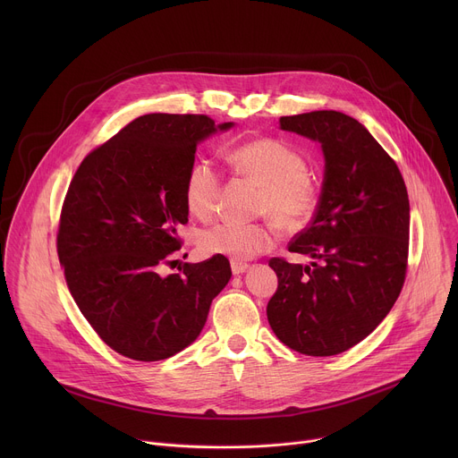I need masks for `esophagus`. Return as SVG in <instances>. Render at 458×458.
Segmentation results:
<instances>
[{"label":"esophagus","mask_w":458,"mask_h":458,"mask_svg":"<svg viewBox=\"0 0 458 458\" xmlns=\"http://www.w3.org/2000/svg\"><path fill=\"white\" fill-rule=\"evenodd\" d=\"M230 267H232V274H233V276H241V274H244L246 268H248L246 263H242V260H235V259L230 260Z\"/></svg>","instance_id":"obj_1"}]
</instances>
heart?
Instances as JSON below:
<instances>
[{
	"label": "heart",
	"mask_w": 458,
	"mask_h": 458,
	"mask_svg": "<svg viewBox=\"0 0 458 458\" xmlns=\"http://www.w3.org/2000/svg\"><path fill=\"white\" fill-rule=\"evenodd\" d=\"M233 168L263 184L259 212L272 216L283 228H301L317 205V186L308 175L304 157L284 141L265 138L230 150ZM221 172L212 159L195 161L184 182L186 205L191 214L208 217L216 212L221 193ZM277 239L272 223L217 221L198 233L199 248L208 255L235 260L251 259L274 246Z\"/></svg>",
	"instance_id": "b5f03b06"
}]
</instances>
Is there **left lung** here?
I'll return each instance as SVG.
<instances>
[{
	"instance_id": "left-lung-1",
	"label": "left lung",
	"mask_w": 458,
	"mask_h": 458,
	"mask_svg": "<svg viewBox=\"0 0 458 458\" xmlns=\"http://www.w3.org/2000/svg\"><path fill=\"white\" fill-rule=\"evenodd\" d=\"M279 123L318 141L326 165L315 216L288 244L315 260L302 267L270 259L279 284L267 315L288 348L330 357L366 339L404 286L408 190L397 163L357 119L315 110Z\"/></svg>"
}]
</instances>
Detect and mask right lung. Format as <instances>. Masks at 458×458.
<instances>
[{"label":"right lung","mask_w":458,"mask_h":458,"mask_svg":"<svg viewBox=\"0 0 458 458\" xmlns=\"http://www.w3.org/2000/svg\"><path fill=\"white\" fill-rule=\"evenodd\" d=\"M216 126L203 114H147L94 148L64 195L57 255L69 290L99 339L123 357L154 362L201 334L214 297L232 277L228 259L175 263L188 223L184 182L198 143Z\"/></svg>","instance_id":"right-lung-1"}]
</instances>
